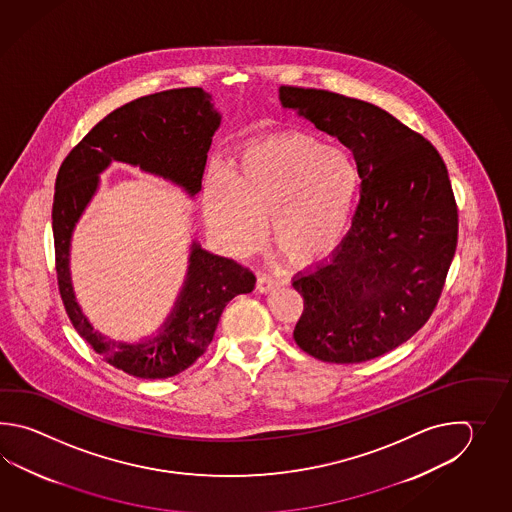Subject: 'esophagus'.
<instances>
[{"label":"esophagus","instance_id":"34e87169","mask_svg":"<svg viewBox=\"0 0 512 512\" xmlns=\"http://www.w3.org/2000/svg\"><path fill=\"white\" fill-rule=\"evenodd\" d=\"M276 285H278L276 278H272L271 274H267V272H261L260 276H258V282H256V289L260 293H269Z\"/></svg>","mask_w":512,"mask_h":512}]
</instances>
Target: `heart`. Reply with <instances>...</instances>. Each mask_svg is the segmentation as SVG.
Returning <instances> with one entry per match:
<instances>
[{"instance_id":"obj_1","label":"heart","mask_w":512,"mask_h":512,"mask_svg":"<svg viewBox=\"0 0 512 512\" xmlns=\"http://www.w3.org/2000/svg\"><path fill=\"white\" fill-rule=\"evenodd\" d=\"M359 188V164L346 148L293 133L247 148L227 174L208 175L203 210L230 254L256 251L267 221L276 251L293 263H311L346 236Z\"/></svg>"}]
</instances>
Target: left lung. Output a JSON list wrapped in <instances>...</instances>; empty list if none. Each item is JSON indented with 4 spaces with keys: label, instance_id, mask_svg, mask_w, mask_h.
<instances>
[{
    "label": "left lung",
    "instance_id": "1",
    "mask_svg": "<svg viewBox=\"0 0 512 512\" xmlns=\"http://www.w3.org/2000/svg\"><path fill=\"white\" fill-rule=\"evenodd\" d=\"M294 109L351 150L360 199L331 258L298 274L304 296L294 342L311 357L359 364L425 326L457 245V205L434 144L388 111L326 89L280 87Z\"/></svg>",
    "mask_w": 512,
    "mask_h": 512
}]
</instances>
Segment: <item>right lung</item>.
<instances>
[{"label":"right lung","instance_id":"1","mask_svg":"<svg viewBox=\"0 0 512 512\" xmlns=\"http://www.w3.org/2000/svg\"><path fill=\"white\" fill-rule=\"evenodd\" d=\"M219 122L212 97L201 87L137 98L100 120L69 152L56 175V278L67 316L102 359L139 379H168L190 368L207 351L225 305L238 294L251 293L256 276L238 261L210 254L194 241L185 285L159 335L139 344L115 342L93 331L75 300L69 274L71 234L97 192L98 174L111 161L141 166L196 196Z\"/></svg>","mask_w":512,"mask_h":512}]
</instances>
